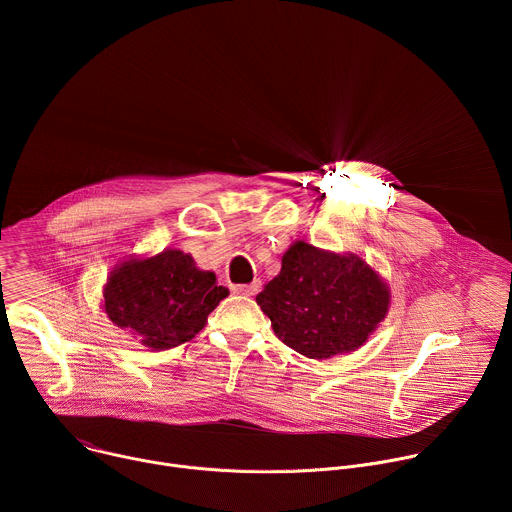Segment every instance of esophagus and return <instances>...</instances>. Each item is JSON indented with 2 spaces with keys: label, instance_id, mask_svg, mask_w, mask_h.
<instances>
[{
  "label": "esophagus",
  "instance_id": "esophagus-1",
  "mask_svg": "<svg viewBox=\"0 0 512 512\" xmlns=\"http://www.w3.org/2000/svg\"><path fill=\"white\" fill-rule=\"evenodd\" d=\"M259 289H261V281H253L249 285H235L233 287L235 294H241V296H255Z\"/></svg>",
  "mask_w": 512,
  "mask_h": 512
}]
</instances>
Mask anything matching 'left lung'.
I'll return each instance as SVG.
<instances>
[{
	"label": "left lung",
	"mask_w": 512,
	"mask_h": 512,
	"mask_svg": "<svg viewBox=\"0 0 512 512\" xmlns=\"http://www.w3.org/2000/svg\"><path fill=\"white\" fill-rule=\"evenodd\" d=\"M275 336L296 352L326 360L358 350L391 306L387 281L356 253L291 243L281 271L257 296Z\"/></svg>",
	"instance_id": "1"
}]
</instances>
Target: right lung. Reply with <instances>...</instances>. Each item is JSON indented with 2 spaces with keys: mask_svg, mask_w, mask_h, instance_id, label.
<instances>
[{
  "mask_svg": "<svg viewBox=\"0 0 512 512\" xmlns=\"http://www.w3.org/2000/svg\"><path fill=\"white\" fill-rule=\"evenodd\" d=\"M227 296L214 271L196 267L190 253L164 249L119 261L103 285L101 308L117 328L160 352L192 340Z\"/></svg>",
  "mask_w": 512,
  "mask_h": 512,
  "instance_id": "obj_1",
  "label": "right lung"
}]
</instances>
